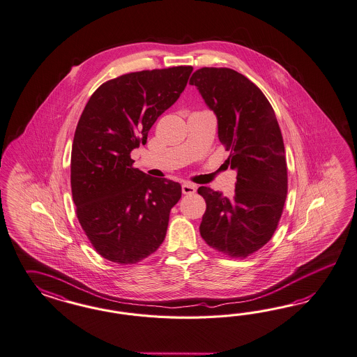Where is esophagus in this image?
Listing matches in <instances>:
<instances>
[{"label": "esophagus", "mask_w": 357, "mask_h": 357, "mask_svg": "<svg viewBox=\"0 0 357 357\" xmlns=\"http://www.w3.org/2000/svg\"><path fill=\"white\" fill-rule=\"evenodd\" d=\"M182 192L184 195H192L196 192V185L192 183H184L182 185Z\"/></svg>", "instance_id": "esophagus-1"}]
</instances>
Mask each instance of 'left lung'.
Instances as JSON below:
<instances>
[{
	"instance_id": "left-lung-1",
	"label": "left lung",
	"mask_w": 357,
	"mask_h": 357,
	"mask_svg": "<svg viewBox=\"0 0 357 357\" xmlns=\"http://www.w3.org/2000/svg\"><path fill=\"white\" fill-rule=\"evenodd\" d=\"M217 116L218 139L237 170L236 194L199 187L206 200L200 234L230 258L261 249L279 225L288 192L284 141L275 111L259 87L229 68H202L190 78Z\"/></svg>"
}]
</instances>
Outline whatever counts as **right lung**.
Returning <instances> with one entry per match:
<instances>
[{
    "mask_svg": "<svg viewBox=\"0 0 357 357\" xmlns=\"http://www.w3.org/2000/svg\"><path fill=\"white\" fill-rule=\"evenodd\" d=\"M192 66L141 70L102 84L78 120L70 158L77 218L105 259L135 264L166 237L181 184L133 167L160 115L182 94Z\"/></svg>",
    "mask_w": 357,
    "mask_h": 357,
    "instance_id": "add662e5",
    "label": "right lung"
}]
</instances>
